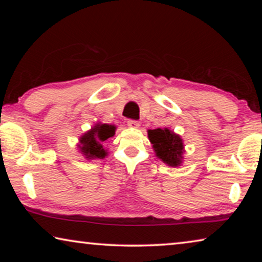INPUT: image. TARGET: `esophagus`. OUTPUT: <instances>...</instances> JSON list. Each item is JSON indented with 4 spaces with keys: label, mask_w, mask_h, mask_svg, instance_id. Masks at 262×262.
<instances>
[{
    "label": "esophagus",
    "mask_w": 262,
    "mask_h": 262,
    "mask_svg": "<svg viewBox=\"0 0 262 262\" xmlns=\"http://www.w3.org/2000/svg\"><path fill=\"white\" fill-rule=\"evenodd\" d=\"M127 125H128V127H130V128H139L140 122L136 121V120H128Z\"/></svg>",
    "instance_id": "obj_1"
}]
</instances>
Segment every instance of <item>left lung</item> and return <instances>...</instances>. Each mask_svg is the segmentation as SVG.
Returning a JSON list of instances; mask_svg holds the SVG:
<instances>
[{"label": "left lung", "mask_w": 262, "mask_h": 262, "mask_svg": "<svg viewBox=\"0 0 262 262\" xmlns=\"http://www.w3.org/2000/svg\"><path fill=\"white\" fill-rule=\"evenodd\" d=\"M149 140L156 156L168 166L177 167L183 163L184 143L180 135L176 134L167 128H157L148 130Z\"/></svg>", "instance_id": "8db88e82"}]
</instances>
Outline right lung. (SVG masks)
<instances>
[{
  "label": "right lung",
  "mask_w": 262,
  "mask_h": 262,
  "mask_svg": "<svg viewBox=\"0 0 262 262\" xmlns=\"http://www.w3.org/2000/svg\"><path fill=\"white\" fill-rule=\"evenodd\" d=\"M117 127L107 123H96L90 130L79 137V151L88 159H103L107 156V150L104 149L105 141L114 136Z\"/></svg>",
  "instance_id": "right-lung-1"
}]
</instances>
